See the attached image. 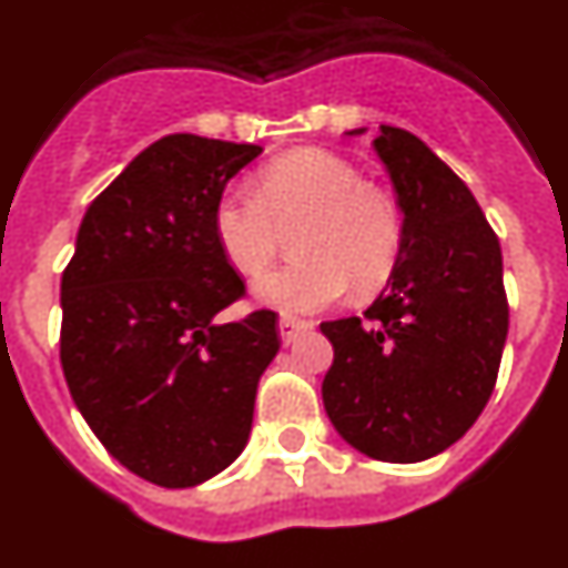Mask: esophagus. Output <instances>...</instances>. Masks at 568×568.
<instances>
[{
  "mask_svg": "<svg viewBox=\"0 0 568 568\" xmlns=\"http://www.w3.org/2000/svg\"><path fill=\"white\" fill-rule=\"evenodd\" d=\"M276 328H280V341L288 346V343L297 341L300 335H306L308 328H312V323L300 321V317H292V314H283V317H280V326Z\"/></svg>",
  "mask_w": 568,
  "mask_h": 568,
  "instance_id": "1",
  "label": "esophagus"
}]
</instances>
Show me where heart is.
<instances>
[{"instance_id":"b5f03b06","label":"heart","mask_w":568,"mask_h":568,"mask_svg":"<svg viewBox=\"0 0 568 568\" xmlns=\"http://www.w3.org/2000/svg\"><path fill=\"white\" fill-rule=\"evenodd\" d=\"M297 260L262 274L254 297L285 314L328 308L355 288L378 292L402 254V216L384 190L321 150L285 152L260 170L251 190H227L213 211L219 251L245 276L276 254L280 231L292 227Z\"/></svg>"}]
</instances>
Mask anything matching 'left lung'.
I'll list each match as a JSON object with an SVG mask.
<instances>
[{"label": "left lung", "mask_w": 568, "mask_h": 568, "mask_svg": "<svg viewBox=\"0 0 568 568\" xmlns=\"http://www.w3.org/2000/svg\"><path fill=\"white\" fill-rule=\"evenodd\" d=\"M373 146L404 213L402 254L364 321L321 323L335 349L323 407L369 459L422 462L459 442L494 393L508 335L503 251L468 184L422 138L384 123Z\"/></svg>", "instance_id": "1"}]
</instances>
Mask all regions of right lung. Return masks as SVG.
I'll use <instances>...</instances> for the list:
<instances>
[{
	"instance_id": "add662e5",
	"label": "right lung",
	"mask_w": 568,
	"mask_h": 568,
	"mask_svg": "<svg viewBox=\"0 0 568 568\" xmlns=\"http://www.w3.org/2000/svg\"><path fill=\"white\" fill-rule=\"evenodd\" d=\"M262 152L166 135L89 204L60 283V361L80 416L123 468L193 488L245 450L276 314L219 323L245 283L219 251L213 211Z\"/></svg>"
}]
</instances>
